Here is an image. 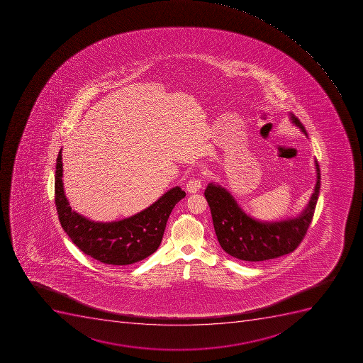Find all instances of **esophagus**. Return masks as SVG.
<instances>
[{"instance_id": "34e87169", "label": "esophagus", "mask_w": 363, "mask_h": 363, "mask_svg": "<svg viewBox=\"0 0 363 363\" xmlns=\"http://www.w3.org/2000/svg\"><path fill=\"white\" fill-rule=\"evenodd\" d=\"M202 187L201 178H192L186 184V191L189 193H196Z\"/></svg>"}]
</instances>
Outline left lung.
<instances>
[{
  "label": "left lung",
  "mask_w": 363,
  "mask_h": 363,
  "mask_svg": "<svg viewBox=\"0 0 363 363\" xmlns=\"http://www.w3.org/2000/svg\"><path fill=\"white\" fill-rule=\"evenodd\" d=\"M291 120L306 135L298 118L291 114ZM315 169L317 184L306 211L298 218L274 223L255 221L240 208L227 189L209 184L205 196L222 249L243 262H264L295 251L306 237L315 214L320 189V170L317 161Z\"/></svg>",
  "instance_id": "left-lung-1"
}]
</instances>
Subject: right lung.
Returning <instances> with one entry per match:
<instances>
[{
	"instance_id": "add662e5",
	"label": "right lung",
	"mask_w": 363,
	"mask_h": 363,
	"mask_svg": "<svg viewBox=\"0 0 363 363\" xmlns=\"http://www.w3.org/2000/svg\"><path fill=\"white\" fill-rule=\"evenodd\" d=\"M61 160L60 150L54 183L57 216L63 230L83 253L108 265L126 266L147 258L158 249L171 211L186 193L174 187L148 208L121 221H89L70 208L63 191Z\"/></svg>"
}]
</instances>
